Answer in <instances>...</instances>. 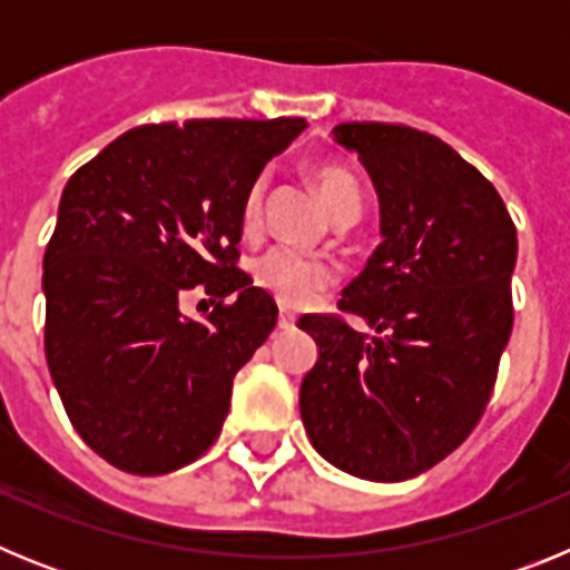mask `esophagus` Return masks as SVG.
Here are the masks:
<instances>
[{
	"mask_svg": "<svg viewBox=\"0 0 570 570\" xmlns=\"http://www.w3.org/2000/svg\"><path fill=\"white\" fill-rule=\"evenodd\" d=\"M276 322H279L282 331H291L296 325V314H294V311L285 308V305H282V308H279V320H276Z\"/></svg>",
	"mask_w": 570,
	"mask_h": 570,
	"instance_id": "34e87169",
	"label": "esophagus"
}]
</instances>
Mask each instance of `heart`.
I'll list each match as a JSON object with an SVG mask.
<instances>
[{
    "instance_id": "heart-1",
    "label": "heart",
    "mask_w": 570,
    "mask_h": 570,
    "mask_svg": "<svg viewBox=\"0 0 570 570\" xmlns=\"http://www.w3.org/2000/svg\"><path fill=\"white\" fill-rule=\"evenodd\" d=\"M311 176H314V185L320 188L331 214H340V210L347 208L360 210V179H356V174L347 165L316 163L311 168ZM265 188H268V183H265V176H259V179H254L248 194H245V203H242V223H245V228H256V223H259ZM254 274L262 288L271 291L282 305H305V302L314 299L320 291H325L334 282V271H331L328 262L294 248H274L265 256H259Z\"/></svg>"
}]
</instances>
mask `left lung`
I'll use <instances>...</instances> for the list:
<instances>
[{
    "instance_id": "8db88e82",
    "label": "left lung",
    "mask_w": 570,
    "mask_h": 570,
    "mask_svg": "<svg viewBox=\"0 0 570 570\" xmlns=\"http://www.w3.org/2000/svg\"><path fill=\"white\" fill-rule=\"evenodd\" d=\"M331 134L374 179L382 245L342 291V314L299 320L320 345L302 422L331 465L402 482L456 451L485 414L513 328L517 228L497 188L436 136L387 122Z\"/></svg>"
}]
</instances>
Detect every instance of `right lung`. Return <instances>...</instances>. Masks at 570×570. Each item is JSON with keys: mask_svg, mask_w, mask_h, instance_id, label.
Wrapping results in <instances>:
<instances>
[{"mask_svg": "<svg viewBox=\"0 0 570 570\" xmlns=\"http://www.w3.org/2000/svg\"><path fill=\"white\" fill-rule=\"evenodd\" d=\"M305 128L279 119L139 125L65 185L45 248V356L70 425L119 471L199 460L276 305L239 268L242 203ZM199 287L217 302L185 321Z\"/></svg>", "mask_w": 570, "mask_h": 570, "instance_id": "1", "label": "right lung"}]
</instances>
